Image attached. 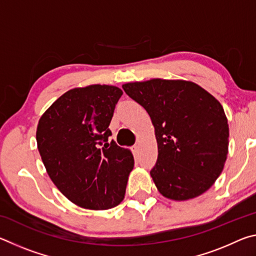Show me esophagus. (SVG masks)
Here are the masks:
<instances>
[{
    "mask_svg": "<svg viewBox=\"0 0 256 256\" xmlns=\"http://www.w3.org/2000/svg\"><path fill=\"white\" fill-rule=\"evenodd\" d=\"M132 151H133L134 156H138V152H140V146H138V144H134V146H132Z\"/></svg>",
    "mask_w": 256,
    "mask_h": 256,
    "instance_id": "esophagus-1",
    "label": "esophagus"
}]
</instances>
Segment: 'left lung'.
Segmentation results:
<instances>
[{"mask_svg":"<svg viewBox=\"0 0 256 256\" xmlns=\"http://www.w3.org/2000/svg\"><path fill=\"white\" fill-rule=\"evenodd\" d=\"M122 86L148 112L154 126L158 159L150 175L160 194L185 201L209 190L228 154L229 128L222 104L185 80L151 79Z\"/></svg>","mask_w":256,"mask_h":256,"instance_id":"obj_1","label":"left lung"}]
</instances>
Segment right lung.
Masks as SVG:
<instances>
[{
	"label": "right lung",
	"instance_id": "obj_1",
	"mask_svg": "<svg viewBox=\"0 0 256 256\" xmlns=\"http://www.w3.org/2000/svg\"><path fill=\"white\" fill-rule=\"evenodd\" d=\"M122 94L107 84L71 89L38 122L37 146L47 174L63 196L84 209H112L125 196L133 154L108 141Z\"/></svg>",
	"mask_w": 256,
	"mask_h": 256
}]
</instances>
